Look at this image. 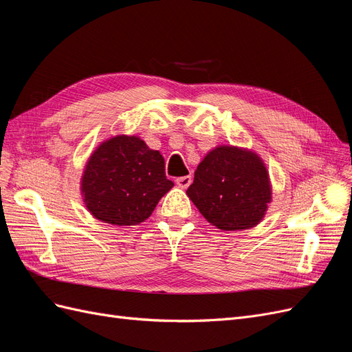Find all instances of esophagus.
<instances>
[{"mask_svg":"<svg viewBox=\"0 0 352 352\" xmlns=\"http://www.w3.org/2000/svg\"><path fill=\"white\" fill-rule=\"evenodd\" d=\"M190 182H192V176H190V175L176 179V184H177L180 188H188V186L190 185Z\"/></svg>","mask_w":352,"mask_h":352,"instance_id":"1","label":"esophagus"}]
</instances>
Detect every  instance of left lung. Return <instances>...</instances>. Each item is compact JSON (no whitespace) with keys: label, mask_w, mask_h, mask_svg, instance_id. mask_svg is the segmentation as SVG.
<instances>
[{"label":"left lung","mask_w":352,"mask_h":352,"mask_svg":"<svg viewBox=\"0 0 352 352\" xmlns=\"http://www.w3.org/2000/svg\"><path fill=\"white\" fill-rule=\"evenodd\" d=\"M186 194L201 214L221 230L258 225L272 199L269 175L261 160L235 146L210 151L198 164Z\"/></svg>","instance_id":"1"}]
</instances>
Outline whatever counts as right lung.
Masks as SVG:
<instances>
[{
	"instance_id": "add662e5",
	"label": "right lung",
	"mask_w": 352,
	"mask_h": 352,
	"mask_svg": "<svg viewBox=\"0 0 352 352\" xmlns=\"http://www.w3.org/2000/svg\"><path fill=\"white\" fill-rule=\"evenodd\" d=\"M164 158L136 136H116L98 146L85 168L82 192L94 217L110 225H140L172 189Z\"/></svg>"
}]
</instances>
